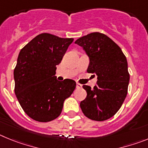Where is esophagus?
<instances>
[{"label": "esophagus", "mask_w": 148, "mask_h": 148, "mask_svg": "<svg viewBox=\"0 0 148 148\" xmlns=\"http://www.w3.org/2000/svg\"><path fill=\"white\" fill-rule=\"evenodd\" d=\"M82 84H78V83L76 84V88L77 89H80V88H82Z\"/></svg>", "instance_id": "esophagus-1"}]
</instances>
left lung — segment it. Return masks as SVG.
I'll return each mask as SVG.
<instances>
[{"label":"left lung","instance_id":"1","mask_svg":"<svg viewBox=\"0 0 148 148\" xmlns=\"http://www.w3.org/2000/svg\"><path fill=\"white\" fill-rule=\"evenodd\" d=\"M75 44L82 47L89 57L87 73L97 75L93 89L83 86L87 97L81 101V109L94 121L108 119L118 112L127 94L130 75L126 57L112 39L99 32L79 38Z\"/></svg>","mask_w":148,"mask_h":148}]
</instances>
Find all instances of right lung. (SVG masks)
<instances>
[{"instance_id": "add662e5", "label": "right lung", "mask_w": 148, "mask_h": 148, "mask_svg": "<svg viewBox=\"0 0 148 148\" xmlns=\"http://www.w3.org/2000/svg\"><path fill=\"white\" fill-rule=\"evenodd\" d=\"M73 38L49 33L37 35L20 51L14 70L15 92L30 118L47 122L60 116L65 99L73 93L75 81L57 80L59 64Z\"/></svg>"}]
</instances>
